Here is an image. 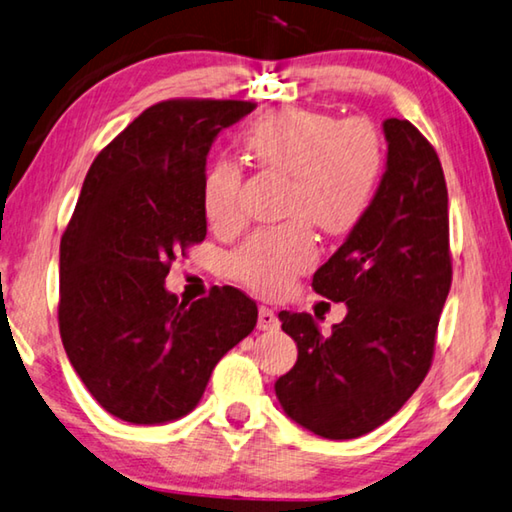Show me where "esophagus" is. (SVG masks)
Segmentation results:
<instances>
[{
  "instance_id": "1",
  "label": "esophagus",
  "mask_w": 512,
  "mask_h": 512,
  "mask_svg": "<svg viewBox=\"0 0 512 512\" xmlns=\"http://www.w3.org/2000/svg\"><path fill=\"white\" fill-rule=\"evenodd\" d=\"M258 329H261V331H276V329H279V317H276L272 308H267V306L258 308Z\"/></svg>"
}]
</instances>
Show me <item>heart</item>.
I'll list each match as a JSON object with an SVG mask.
<instances>
[{"label":"heart","mask_w":512,"mask_h":512,"mask_svg":"<svg viewBox=\"0 0 512 512\" xmlns=\"http://www.w3.org/2000/svg\"><path fill=\"white\" fill-rule=\"evenodd\" d=\"M245 149L258 167L286 174L281 211L295 220L256 231L233 254L231 270L249 288L276 295L317 258L304 220L326 233H345L363 217L383 170V145L365 120L338 122L306 108H279L251 124ZM240 186L236 163L208 167L201 208L215 229H233L240 222Z\"/></svg>","instance_id":"b5f03b06"}]
</instances>
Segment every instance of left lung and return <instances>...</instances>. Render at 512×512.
Masks as SVG:
<instances>
[{"mask_svg":"<svg viewBox=\"0 0 512 512\" xmlns=\"http://www.w3.org/2000/svg\"><path fill=\"white\" fill-rule=\"evenodd\" d=\"M383 136L385 172L370 206L313 274L317 295L345 301V320L322 335L313 315L279 313L299 354L276 397L292 422L326 440L374 431L420 388L451 288L440 158L408 120H385Z\"/></svg>","mask_w":512,"mask_h":512,"instance_id":"1","label":"left lung"}]
</instances>
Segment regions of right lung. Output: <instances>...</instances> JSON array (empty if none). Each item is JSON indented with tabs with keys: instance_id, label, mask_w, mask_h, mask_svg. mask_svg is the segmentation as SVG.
<instances>
[{
	"instance_id": "obj_1",
	"label": "right lung",
	"mask_w": 512,
	"mask_h": 512,
	"mask_svg": "<svg viewBox=\"0 0 512 512\" xmlns=\"http://www.w3.org/2000/svg\"><path fill=\"white\" fill-rule=\"evenodd\" d=\"M251 102L170 99L149 106L92 161L61 240L58 326L99 406L131 424L188 415L226 351L254 331L245 292L179 301L165 276L206 238L201 183L217 133Z\"/></svg>"
}]
</instances>
